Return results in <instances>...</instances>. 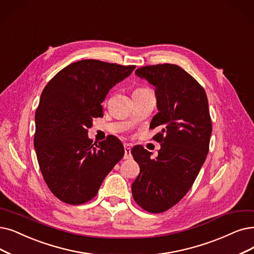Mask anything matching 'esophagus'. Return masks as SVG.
I'll return each mask as SVG.
<instances>
[{"label": "esophagus", "mask_w": 254, "mask_h": 254, "mask_svg": "<svg viewBox=\"0 0 254 254\" xmlns=\"http://www.w3.org/2000/svg\"><path fill=\"white\" fill-rule=\"evenodd\" d=\"M124 151H125L124 159H130L131 157H132V155H131V147L128 144L124 145Z\"/></svg>", "instance_id": "1"}]
</instances>
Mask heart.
I'll return each mask as SVG.
<instances>
[{
  "mask_svg": "<svg viewBox=\"0 0 254 254\" xmlns=\"http://www.w3.org/2000/svg\"><path fill=\"white\" fill-rule=\"evenodd\" d=\"M143 90H146V88H136L134 90V93H137V92H143Z\"/></svg>",
  "mask_w": 254,
  "mask_h": 254,
  "instance_id": "obj_1",
  "label": "heart"
}]
</instances>
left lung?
Instances as JSON below:
<instances>
[{
  "label": "left lung",
  "instance_id": "1",
  "mask_svg": "<svg viewBox=\"0 0 254 254\" xmlns=\"http://www.w3.org/2000/svg\"><path fill=\"white\" fill-rule=\"evenodd\" d=\"M135 75L155 87L158 113L150 128L161 131L156 158L143 146L131 150L139 174L131 190L136 203L149 212L166 211L186 196L208 153L211 121L208 101L197 81L176 64L139 67Z\"/></svg>",
  "mask_w": 254,
  "mask_h": 254
}]
</instances>
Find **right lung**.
I'll return each instance as SVG.
<instances>
[{
    "label": "right lung",
    "instance_id": "right-lung-1",
    "mask_svg": "<svg viewBox=\"0 0 254 254\" xmlns=\"http://www.w3.org/2000/svg\"><path fill=\"white\" fill-rule=\"evenodd\" d=\"M95 59L70 64L44 88L35 114L34 148L47 186L68 204L93 199L109 172L124 156L121 140L108 136L94 146L87 128L103 117L109 90L133 72Z\"/></svg>",
    "mask_w": 254,
    "mask_h": 254
}]
</instances>
